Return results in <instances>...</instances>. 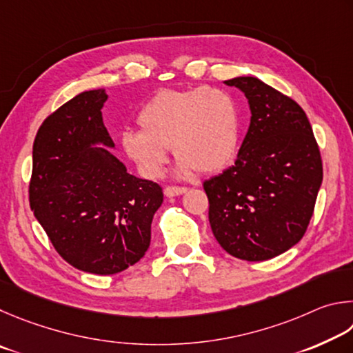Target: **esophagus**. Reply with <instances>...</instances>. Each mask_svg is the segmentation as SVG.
Returning a JSON list of instances; mask_svg holds the SVG:
<instances>
[{"label": "esophagus", "instance_id": "34e87169", "mask_svg": "<svg viewBox=\"0 0 353 353\" xmlns=\"http://www.w3.org/2000/svg\"><path fill=\"white\" fill-rule=\"evenodd\" d=\"M188 190V188H180V186H167L164 189V194L165 196H176V195H181Z\"/></svg>", "mask_w": 353, "mask_h": 353}]
</instances>
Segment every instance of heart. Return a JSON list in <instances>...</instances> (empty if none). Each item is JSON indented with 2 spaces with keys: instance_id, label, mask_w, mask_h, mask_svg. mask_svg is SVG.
I'll use <instances>...</instances> for the list:
<instances>
[{
  "instance_id": "b5f03b06",
  "label": "heart",
  "mask_w": 353,
  "mask_h": 353,
  "mask_svg": "<svg viewBox=\"0 0 353 353\" xmlns=\"http://www.w3.org/2000/svg\"><path fill=\"white\" fill-rule=\"evenodd\" d=\"M141 130L122 134V147L147 178H159L172 147L178 173L223 170L236 158L240 113L230 92L212 86L164 90L138 114Z\"/></svg>"
}]
</instances>
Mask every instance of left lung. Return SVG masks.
Returning a JSON list of instances; mask_svg holds the SVG:
<instances>
[{
    "label": "left lung",
    "instance_id": "left-lung-1",
    "mask_svg": "<svg viewBox=\"0 0 353 353\" xmlns=\"http://www.w3.org/2000/svg\"><path fill=\"white\" fill-rule=\"evenodd\" d=\"M245 92L251 123L234 165L203 183L221 248L268 261L304 237L323 183V159L305 111L256 77L226 80Z\"/></svg>",
    "mask_w": 353,
    "mask_h": 353
}]
</instances>
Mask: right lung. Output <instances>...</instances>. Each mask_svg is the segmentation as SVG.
<instances>
[{"mask_svg":"<svg viewBox=\"0 0 353 353\" xmlns=\"http://www.w3.org/2000/svg\"><path fill=\"white\" fill-rule=\"evenodd\" d=\"M105 90L80 92L49 114L32 147L29 203L55 251L74 268L114 274L150 245V225L163 203L158 183L130 175L107 148Z\"/></svg>","mask_w":353,"mask_h":353,"instance_id":"obj_1","label":"right lung"}]
</instances>
